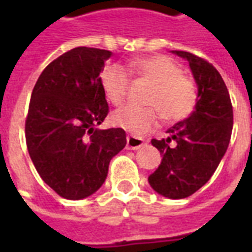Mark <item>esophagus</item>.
<instances>
[{
    "mask_svg": "<svg viewBox=\"0 0 252 252\" xmlns=\"http://www.w3.org/2000/svg\"><path fill=\"white\" fill-rule=\"evenodd\" d=\"M146 144V142L140 139V137L136 136H128L126 137V148L128 150H139L140 147H143Z\"/></svg>",
    "mask_w": 252,
    "mask_h": 252,
    "instance_id": "esophagus-1",
    "label": "esophagus"
}]
</instances>
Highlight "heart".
Masks as SVG:
<instances>
[{"label": "heart", "mask_w": 252, "mask_h": 252, "mask_svg": "<svg viewBox=\"0 0 252 252\" xmlns=\"http://www.w3.org/2000/svg\"><path fill=\"white\" fill-rule=\"evenodd\" d=\"M129 70L154 83L147 97L151 106L140 108L126 105L112 115V123L133 135H144L159 126L160 115L169 123H177L189 117L198 99L194 81L182 74L181 68L170 58L153 55L135 59ZM105 97L113 105H121L129 90V75L120 64L106 66L99 75Z\"/></svg>", "instance_id": "obj_1"}]
</instances>
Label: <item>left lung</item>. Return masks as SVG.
<instances>
[{
  "label": "left lung",
  "mask_w": 252,
  "mask_h": 252,
  "mask_svg": "<svg viewBox=\"0 0 252 252\" xmlns=\"http://www.w3.org/2000/svg\"><path fill=\"white\" fill-rule=\"evenodd\" d=\"M189 62L198 88L194 112L169 128L167 137L153 139L162 163L148 182L167 198H186L205 185L227 151L233 126L229 93L220 72L191 52L173 51Z\"/></svg>",
  "instance_id": "left-lung-1"
}]
</instances>
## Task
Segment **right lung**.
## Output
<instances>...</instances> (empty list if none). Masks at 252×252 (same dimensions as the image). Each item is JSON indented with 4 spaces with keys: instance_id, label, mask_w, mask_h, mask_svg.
Masks as SVG:
<instances>
[{
    "instance_id": "add662e5",
    "label": "right lung",
    "mask_w": 252,
    "mask_h": 252,
    "mask_svg": "<svg viewBox=\"0 0 252 252\" xmlns=\"http://www.w3.org/2000/svg\"><path fill=\"white\" fill-rule=\"evenodd\" d=\"M108 50L77 47L43 70L25 120L28 153L41 180L67 200L101 188L110 159L126 147L123 128L98 129L109 106L99 82Z\"/></svg>"
}]
</instances>
